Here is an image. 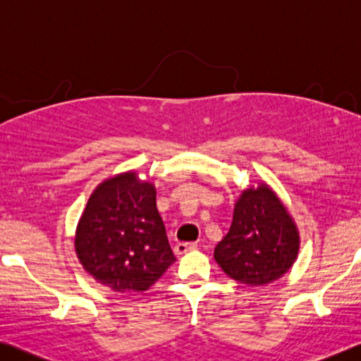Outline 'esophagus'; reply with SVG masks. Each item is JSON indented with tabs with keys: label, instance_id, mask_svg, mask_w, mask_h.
Instances as JSON below:
<instances>
[{
	"label": "esophagus",
	"instance_id": "esophagus-1",
	"mask_svg": "<svg viewBox=\"0 0 361 361\" xmlns=\"http://www.w3.org/2000/svg\"><path fill=\"white\" fill-rule=\"evenodd\" d=\"M196 249H197L196 243H178L175 245L173 252H175V255H183V254L190 252V250H196Z\"/></svg>",
	"mask_w": 361,
	"mask_h": 361
}]
</instances>
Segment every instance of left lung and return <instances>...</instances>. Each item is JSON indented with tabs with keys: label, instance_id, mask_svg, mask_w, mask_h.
Masks as SVG:
<instances>
[{
	"label": "left lung",
	"instance_id": "8db88e82",
	"mask_svg": "<svg viewBox=\"0 0 361 361\" xmlns=\"http://www.w3.org/2000/svg\"><path fill=\"white\" fill-rule=\"evenodd\" d=\"M293 216L265 183L244 190L230 231L215 247V262L234 281L265 286L288 273L299 254Z\"/></svg>",
	"mask_w": 361,
	"mask_h": 361
}]
</instances>
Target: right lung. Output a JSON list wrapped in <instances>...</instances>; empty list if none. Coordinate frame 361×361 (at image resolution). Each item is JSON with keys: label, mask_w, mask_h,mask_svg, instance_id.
<instances>
[{"label": "right lung", "mask_w": 361, "mask_h": 361, "mask_svg": "<svg viewBox=\"0 0 361 361\" xmlns=\"http://www.w3.org/2000/svg\"><path fill=\"white\" fill-rule=\"evenodd\" d=\"M80 263L116 293H141L176 259L156 207V188L127 171L96 188L75 234Z\"/></svg>", "instance_id": "right-lung-1"}]
</instances>
